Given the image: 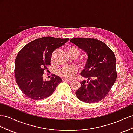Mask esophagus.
Wrapping results in <instances>:
<instances>
[{
	"instance_id": "obj_1",
	"label": "esophagus",
	"mask_w": 133,
	"mask_h": 133,
	"mask_svg": "<svg viewBox=\"0 0 133 133\" xmlns=\"http://www.w3.org/2000/svg\"><path fill=\"white\" fill-rule=\"evenodd\" d=\"M63 81H68V82H70V81H72V80H70V79H62Z\"/></svg>"
}]
</instances>
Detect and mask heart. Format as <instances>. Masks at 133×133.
Here are the masks:
<instances>
[{
	"instance_id": "b5f03b06",
	"label": "heart",
	"mask_w": 133,
	"mask_h": 133,
	"mask_svg": "<svg viewBox=\"0 0 133 133\" xmlns=\"http://www.w3.org/2000/svg\"><path fill=\"white\" fill-rule=\"evenodd\" d=\"M68 51L70 55L72 57H77L80 54V50L75 46H70L68 49ZM86 60L83 59L81 60V63L82 64H85L86 63ZM77 69L74 66H66L63 67L62 69H61L58 71V74L61 77L66 79H70L74 75L76 72Z\"/></svg>"
}]
</instances>
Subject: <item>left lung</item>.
Listing matches in <instances>:
<instances>
[{
	"mask_svg": "<svg viewBox=\"0 0 133 133\" xmlns=\"http://www.w3.org/2000/svg\"><path fill=\"white\" fill-rule=\"evenodd\" d=\"M70 42L88 55L85 69L81 76L87 79L80 82L76 96L87 103H96L107 96L117 78L116 58L112 50L100 40L77 37Z\"/></svg>",
	"mask_w": 133,
	"mask_h": 133,
	"instance_id": "left-lung-1",
	"label": "left lung"
}]
</instances>
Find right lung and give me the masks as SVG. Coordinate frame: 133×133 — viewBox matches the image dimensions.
Here are the masks:
<instances>
[{
  "label": "right lung",
  "mask_w": 133,
  "mask_h": 133,
  "mask_svg": "<svg viewBox=\"0 0 133 133\" xmlns=\"http://www.w3.org/2000/svg\"><path fill=\"white\" fill-rule=\"evenodd\" d=\"M69 40L46 36L29 43L19 51L15 60L16 83L26 96L34 100L50 96L61 78L54 75L50 80L44 81L43 75L51 64L52 53Z\"/></svg>",
  "instance_id": "1"
}]
</instances>
